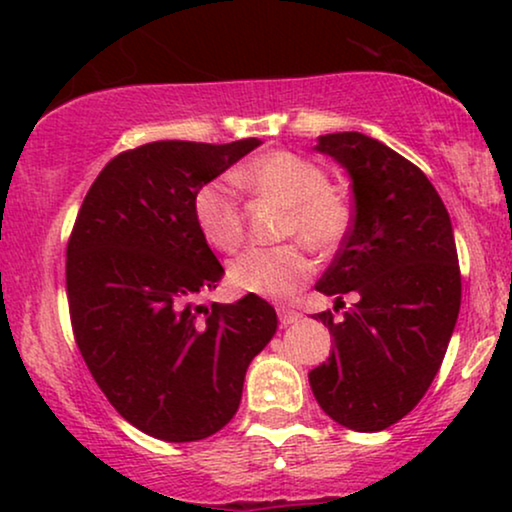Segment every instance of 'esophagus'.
Returning a JSON list of instances; mask_svg holds the SVG:
<instances>
[{
	"instance_id": "esophagus-1",
	"label": "esophagus",
	"mask_w": 512,
	"mask_h": 512,
	"mask_svg": "<svg viewBox=\"0 0 512 512\" xmlns=\"http://www.w3.org/2000/svg\"><path fill=\"white\" fill-rule=\"evenodd\" d=\"M277 314H279V321H282V326H291L300 319V312L289 310V307H277Z\"/></svg>"
}]
</instances>
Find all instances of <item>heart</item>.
<instances>
[{"label": "heart", "mask_w": 512, "mask_h": 512, "mask_svg": "<svg viewBox=\"0 0 512 512\" xmlns=\"http://www.w3.org/2000/svg\"><path fill=\"white\" fill-rule=\"evenodd\" d=\"M242 184L277 198L289 207L282 235H298L310 249L328 251L347 233L349 209L331 191L326 172L312 160L289 151L261 156L237 174ZM193 216L202 240L219 251H233L242 240V212L228 179H212L198 188ZM310 277V261L293 244L247 249L228 263L233 289L263 298H291Z\"/></svg>", "instance_id": "heart-1"}]
</instances>
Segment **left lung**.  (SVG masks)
I'll return each instance as SVG.
<instances>
[{"label": "left lung", "mask_w": 512, "mask_h": 512, "mask_svg": "<svg viewBox=\"0 0 512 512\" xmlns=\"http://www.w3.org/2000/svg\"><path fill=\"white\" fill-rule=\"evenodd\" d=\"M352 179L354 221L317 291L359 300L333 321L331 356L310 370L321 410L352 431L403 419L431 387L461 305L450 214L426 174L361 132L317 139Z\"/></svg>", "instance_id": "8db88e82"}]
</instances>
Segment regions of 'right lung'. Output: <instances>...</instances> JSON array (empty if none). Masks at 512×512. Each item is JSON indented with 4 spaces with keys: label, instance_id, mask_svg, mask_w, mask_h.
Returning a JSON list of instances; mask_svg holds the SVG:
<instances>
[{
    "label": "right lung",
    "instance_id": "obj_1",
    "mask_svg": "<svg viewBox=\"0 0 512 512\" xmlns=\"http://www.w3.org/2000/svg\"><path fill=\"white\" fill-rule=\"evenodd\" d=\"M151 142L116 156L83 200L67 247L76 345L104 396L139 431L191 443L240 408L244 375L277 331L258 296L198 300L223 268L202 240L193 198L261 146Z\"/></svg>",
    "mask_w": 512,
    "mask_h": 512
}]
</instances>
